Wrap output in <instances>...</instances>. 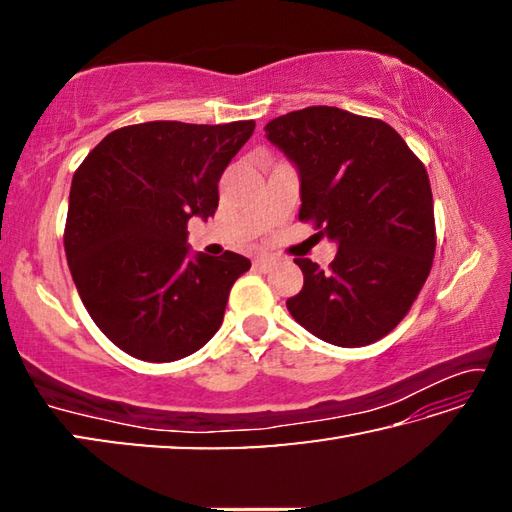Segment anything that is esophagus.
Masks as SVG:
<instances>
[{
	"label": "esophagus",
	"instance_id": "1",
	"mask_svg": "<svg viewBox=\"0 0 512 512\" xmlns=\"http://www.w3.org/2000/svg\"><path fill=\"white\" fill-rule=\"evenodd\" d=\"M253 264H255V268H259V271H268V268L275 264V259L271 255H259V257H255Z\"/></svg>",
	"mask_w": 512,
	"mask_h": 512
}]
</instances>
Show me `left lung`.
Returning <instances> with one entry per match:
<instances>
[{
  "mask_svg": "<svg viewBox=\"0 0 512 512\" xmlns=\"http://www.w3.org/2000/svg\"><path fill=\"white\" fill-rule=\"evenodd\" d=\"M268 142L300 171V221L339 244L323 271L298 257L305 275L287 309L341 348H361L400 325L427 282L436 221L427 169L381 119L309 106L266 124Z\"/></svg>",
  "mask_w": 512,
  "mask_h": 512,
  "instance_id": "8db88e82",
  "label": "left lung"
}]
</instances>
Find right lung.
Here are the masks:
<instances>
[{"label": "right lung", "mask_w": 512, "mask_h": 512, "mask_svg": "<svg viewBox=\"0 0 512 512\" xmlns=\"http://www.w3.org/2000/svg\"><path fill=\"white\" fill-rule=\"evenodd\" d=\"M255 121H146L112 131L74 171L65 255L79 296L108 339L135 359L194 354L223 323L250 259L189 257L187 223L214 216L221 173Z\"/></svg>", "instance_id": "obj_1"}]
</instances>
